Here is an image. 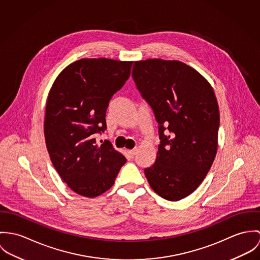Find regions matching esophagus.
Instances as JSON below:
<instances>
[{
	"mask_svg": "<svg viewBox=\"0 0 260 260\" xmlns=\"http://www.w3.org/2000/svg\"><path fill=\"white\" fill-rule=\"evenodd\" d=\"M128 154H129L131 157H134V156L137 154V148H134V149L128 150Z\"/></svg>",
	"mask_w": 260,
	"mask_h": 260,
	"instance_id": "1",
	"label": "esophagus"
}]
</instances>
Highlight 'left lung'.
I'll return each mask as SVG.
<instances>
[{
	"label": "left lung",
	"instance_id": "1",
	"mask_svg": "<svg viewBox=\"0 0 260 260\" xmlns=\"http://www.w3.org/2000/svg\"><path fill=\"white\" fill-rule=\"evenodd\" d=\"M133 79L153 111L160 140L155 162L144 174L159 197L180 201L200 186L216 155L219 109L214 90L179 60L135 61Z\"/></svg>",
	"mask_w": 260,
	"mask_h": 260
}]
</instances>
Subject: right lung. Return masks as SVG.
I'll return each instance as SVG.
<instances>
[{"mask_svg":"<svg viewBox=\"0 0 260 260\" xmlns=\"http://www.w3.org/2000/svg\"><path fill=\"white\" fill-rule=\"evenodd\" d=\"M133 61L82 58L66 67L50 89L44 134L51 160L76 193L96 198L115 183L125 157L109 141L95 144L107 128L112 96L129 78Z\"/></svg>","mask_w":260,"mask_h":260,"instance_id":"right-lung-1","label":"right lung"}]
</instances>
